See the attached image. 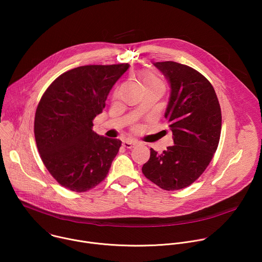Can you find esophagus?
Listing matches in <instances>:
<instances>
[{"label":"esophagus","mask_w":262,"mask_h":262,"mask_svg":"<svg viewBox=\"0 0 262 262\" xmlns=\"http://www.w3.org/2000/svg\"><path fill=\"white\" fill-rule=\"evenodd\" d=\"M136 142L135 141H130V140H125V141H123V143H122V146L124 147V148H127V149H132L133 147H135L136 146Z\"/></svg>","instance_id":"1"}]
</instances>
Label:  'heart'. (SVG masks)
I'll return each instance as SVG.
<instances>
[{
	"label": "heart",
	"mask_w": 262,
	"mask_h": 262,
	"mask_svg": "<svg viewBox=\"0 0 262 262\" xmlns=\"http://www.w3.org/2000/svg\"><path fill=\"white\" fill-rule=\"evenodd\" d=\"M141 85L142 87L147 85H157L164 88L163 82L158 77H156L155 74L149 73V72H144L141 76Z\"/></svg>",
	"instance_id": "heart-1"
}]
</instances>
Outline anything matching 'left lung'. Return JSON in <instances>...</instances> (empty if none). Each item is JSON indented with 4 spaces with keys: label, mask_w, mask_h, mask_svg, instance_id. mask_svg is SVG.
Segmentation results:
<instances>
[{
    "label": "left lung",
    "mask_w": 262,
    "mask_h": 262,
    "mask_svg": "<svg viewBox=\"0 0 262 262\" xmlns=\"http://www.w3.org/2000/svg\"><path fill=\"white\" fill-rule=\"evenodd\" d=\"M154 65L170 84L165 118L174 145L162 154L151 148L142 172L161 189L176 191L198 179L212 160L221 136V106L209 81L194 68L173 61Z\"/></svg>",
    "instance_id": "obj_1"
}]
</instances>
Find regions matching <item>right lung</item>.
I'll return each mask as SVG.
<instances>
[{
  "mask_svg": "<svg viewBox=\"0 0 262 262\" xmlns=\"http://www.w3.org/2000/svg\"><path fill=\"white\" fill-rule=\"evenodd\" d=\"M128 67L80 66L62 73L43 93L34 120L36 145L48 171L64 188L86 192L106 177L121 141L98 136L92 121Z\"/></svg>",
  "mask_w": 262,
  "mask_h": 262,
  "instance_id": "1",
  "label": "right lung"
}]
</instances>
